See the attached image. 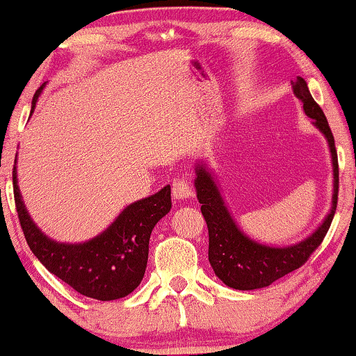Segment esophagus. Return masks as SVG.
Listing matches in <instances>:
<instances>
[{
  "label": "esophagus",
  "mask_w": 356,
  "mask_h": 356,
  "mask_svg": "<svg viewBox=\"0 0 356 356\" xmlns=\"http://www.w3.org/2000/svg\"><path fill=\"white\" fill-rule=\"evenodd\" d=\"M172 194L173 199H177V201H186V199H191L194 196L193 189L186 179H175Z\"/></svg>",
  "instance_id": "obj_1"
}]
</instances>
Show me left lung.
<instances>
[{"instance_id":"1","label":"left lung","mask_w":356,"mask_h":356,"mask_svg":"<svg viewBox=\"0 0 356 356\" xmlns=\"http://www.w3.org/2000/svg\"><path fill=\"white\" fill-rule=\"evenodd\" d=\"M293 94L301 104L308 118L313 120V126L325 138L330 163H332V204L324 220L319 223L313 233L296 241L293 245L272 246L248 236L238 227L222 196L216 175L207 160H197L194 163V188L197 201L202 204L201 212L209 228V262L213 272L223 284L235 290H257L274 284L275 280L290 274L303 266L316 248L321 245L332 222L335 207H337L339 193V163L335 152L334 136L330 133L329 123L316 104L305 79L298 77L291 81Z\"/></svg>"}]
</instances>
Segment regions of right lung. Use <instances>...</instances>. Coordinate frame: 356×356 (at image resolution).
I'll return each instance as SVG.
<instances>
[{"label": "right lung", "instance_id": "1", "mask_svg": "<svg viewBox=\"0 0 356 356\" xmlns=\"http://www.w3.org/2000/svg\"><path fill=\"white\" fill-rule=\"evenodd\" d=\"M47 82L35 92L31 116ZM17 157L14 160V199L27 245L53 275L81 295L100 301L128 296L143 280L154 227L172 209V189L163 186L152 196L126 206L118 217L90 240L56 241L43 233L29 213L17 184Z\"/></svg>", "mask_w": 356, "mask_h": 356}]
</instances>
